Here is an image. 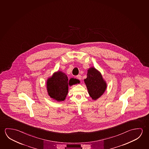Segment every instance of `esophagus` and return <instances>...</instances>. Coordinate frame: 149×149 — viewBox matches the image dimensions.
I'll return each mask as SVG.
<instances>
[{"label":"esophagus","mask_w":149,"mask_h":149,"mask_svg":"<svg viewBox=\"0 0 149 149\" xmlns=\"http://www.w3.org/2000/svg\"><path fill=\"white\" fill-rule=\"evenodd\" d=\"M77 79H78L79 80H81V79H82V76H81L80 74H79V75L77 76Z\"/></svg>","instance_id":"34e87169"}]
</instances>
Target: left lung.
I'll return each mask as SVG.
<instances>
[{
  "instance_id": "8db88e82",
  "label": "left lung",
  "mask_w": 149,
  "mask_h": 149,
  "mask_svg": "<svg viewBox=\"0 0 149 149\" xmlns=\"http://www.w3.org/2000/svg\"><path fill=\"white\" fill-rule=\"evenodd\" d=\"M88 92L93 100H96L104 94L107 88V83L102 74L94 67L88 69L87 78L84 79Z\"/></svg>"
}]
</instances>
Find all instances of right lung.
Listing matches in <instances>:
<instances>
[{
	"label": "right lung",
	"mask_w": 149,
	"mask_h": 149,
	"mask_svg": "<svg viewBox=\"0 0 149 149\" xmlns=\"http://www.w3.org/2000/svg\"><path fill=\"white\" fill-rule=\"evenodd\" d=\"M79 82V80L71 78L69 81L66 74L61 71L53 73L47 81L48 94L53 99L58 102L64 101L68 92V85H72Z\"/></svg>",
	"instance_id": "right-lung-1"
}]
</instances>
